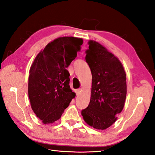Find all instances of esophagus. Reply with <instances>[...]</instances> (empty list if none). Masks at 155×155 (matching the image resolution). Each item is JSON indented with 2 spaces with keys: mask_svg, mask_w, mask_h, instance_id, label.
<instances>
[{
  "mask_svg": "<svg viewBox=\"0 0 155 155\" xmlns=\"http://www.w3.org/2000/svg\"><path fill=\"white\" fill-rule=\"evenodd\" d=\"M81 91V89H77V91H76V94H77V95H78V94H80Z\"/></svg>",
  "mask_w": 155,
  "mask_h": 155,
  "instance_id": "1",
  "label": "esophagus"
}]
</instances>
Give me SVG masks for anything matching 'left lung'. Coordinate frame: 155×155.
Masks as SVG:
<instances>
[{
	"label": "left lung",
	"instance_id": "8db88e82",
	"mask_svg": "<svg viewBox=\"0 0 155 155\" xmlns=\"http://www.w3.org/2000/svg\"><path fill=\"white\" fill-rule=\"evenodd\" d=\"M85 61L92 73L91 97L82 110L85 122L94 129H106L116 121L127 95L126 74L117 57L95 41H88Z\"/></svg>",
	"mask_w": 155,
	"mask_h": 155
}]
</instances>
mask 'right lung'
Returning <instances> with one entry per match:
<instances>
[{"instance_id": "obj_1", "label": "right lung", "mask_w": 155, "mask_h": 155, "mask_svg": "<svg viewBox=\"0 0 155 155\" xmlns=\"http://www.w3.org/2000/svg\"><path fill=\"white\" fill-rule=\"evenodd\" d=\"M81 38H59L39 53L29 71L28 97L31 108L44 124L61 118L76 94L70 89L66 68L76 58Z\"/></svg>"}]
</instances>
